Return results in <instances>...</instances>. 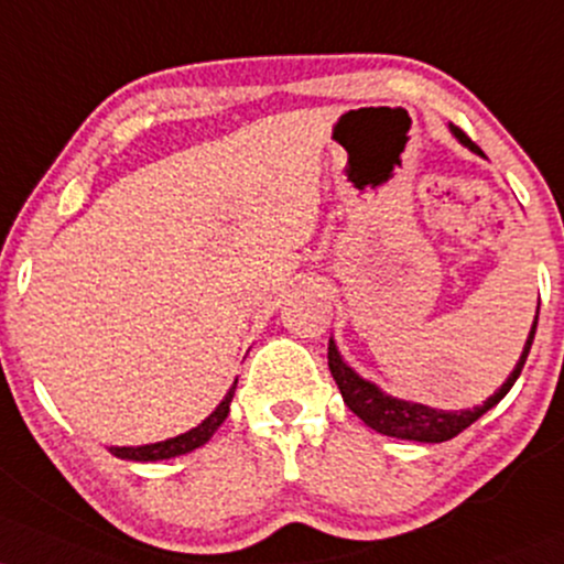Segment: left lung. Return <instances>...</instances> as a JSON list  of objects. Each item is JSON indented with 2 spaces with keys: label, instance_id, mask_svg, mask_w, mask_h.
<instances>
[{
  "label": "left lung",
  "instance_id": "left-lung-1",
  "mask_svg": "<svg viewBox=\"0 0 564 564\" xmlns=\"http://www.w3.org/2000/svg\"><path fill=\"white\" fill-rule=\"evenodd\" d=\"M454 135L463 141L465 147H470L473 152L480 154V149L467 139L465 131H459L457 126H452ZM535 323H539V315H535L531 336H528L525 349H522L520 362L514 365L512 376L501 383V389L488 397L480 406H473V410H463V412H446V410H433V406L425 404H412L404 402V399H393L389 393H383L376 383L365 381L359 378L355 370L344 362L341 355H338L336 344H328V368L330 376L341 391L344 402L355 415L362 420L365 425H370L372 431L383 433V436H393V438H406V441H423V444H441V441H449L463 433L467 425H473L476 420L484 415V412L491 410L494 404H499L505 399V393L512 389V383L518 381V376L522 372V365H525L528 351H531L533 336H535Z\"/></svg>",
  "mask_w": 564,
  "mask_h": 564
}]
</instances>
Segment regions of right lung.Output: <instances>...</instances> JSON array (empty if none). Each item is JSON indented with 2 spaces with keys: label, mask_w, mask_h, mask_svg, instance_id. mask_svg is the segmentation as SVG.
Returning a JSON list of instances; mask_svg holds the SVG:
<instances>
[{
  "label": "right lung",
  "mask_w": 564,
  "mask_h": 564,
  "mask_svg": "<svg viewBox=\"0 0 564 564\" xmlns=\"http://www.w3.org/2000/svg\"><path fill=\"white\" fill-rule=\"evenodd\" d=\"M236 389V383H234ZM234 389L226 393V399H223L220 404H217V410L209 415L205 423L196 425L188 433H181V436L175 438H167V441H160V444H147V446H110V452L115 457L120 459H135V463H154V459H171V457H178V454H186L196 449V446L207 444L209 436L220 429L223 420L228 417V410H230V399H234Z\"/></svg>",
  "instance_id": "add662e5"
}]
</instances>
